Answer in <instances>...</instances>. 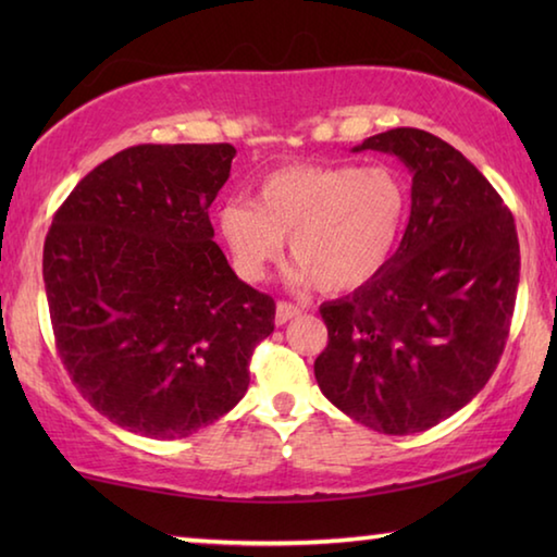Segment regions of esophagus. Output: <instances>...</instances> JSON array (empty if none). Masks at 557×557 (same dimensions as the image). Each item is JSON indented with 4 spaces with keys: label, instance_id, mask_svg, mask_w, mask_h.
<instances>
[{
    "label": "esophagus",
    "instance_id": "34e87169",
    "mask_svg": "<svg viewBox=\"0 0 557 557\" xmlns=\"http://www.w3.org/2000/svg\"><path fill=\"white\" fill-rule=\"evenodd\" d=\"M301 314V309L297 305H292V301H277L275 307V324H287L289 319H295Z\"/></svg>",
    "mask_w": 557,
    "mask_h": 557
}]
</instances>
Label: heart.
Here are the masks:
<instances>
[{
  "mask_svg": "<svg viewBox=\"0 0 557 557\" xmlns=\"http://www.w3.org/2000/svg\"><path fill=\"white\" fill-rule=\"evenodd\" d=\"M405 215L408 188L388 166L292 164L260 178L256 201H223L215 225L240 277H265L289 238L297 277L348 292L383 270Z\"/></svg>",
  "mask_w": 557,
  "mask_h": 557,
  "instance_id": "obj_1",
  "label": "heart"
}]
</instances>
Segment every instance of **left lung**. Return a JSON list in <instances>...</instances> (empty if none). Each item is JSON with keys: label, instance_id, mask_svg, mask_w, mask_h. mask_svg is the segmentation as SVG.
I'll use <instances>...</instances> for the list:
<instances>
[{"label": "left lung", "instance_id": "8db88e82", "mask_svg": "<svg viewBox=\"0 0 557 557\" xmlns=\"http://www.w3.org/2000/svg\"><path fill=\"white\" fill-rule=\"evenodd\" d=\"M398 157L412 174L410 221L379 275L319 307L314 361L326 400L383 435L435 428L492 379L511 326L518 235L469 159L425 129L398 127L354 152Z\"/></svg>", "mask_w": 557, "mask_h": 557}]
</instances>
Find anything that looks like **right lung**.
Segmentation results:
<instances>
[{
  "label": "right lung",
  "mask_w": 557,
  "mask_h": 557,
  "mask_svg": "<svg viewBox=\"0 0 557 557\" xmlns=\"http://www.w3.org/2000/svg\"><path fill=\"white\" fill-rule=\"evenodd\" d=\"M233 145H139L83 176L44 243V285L65 371L110 422L188 437L248 391L275 301L231 270L209 206Z\"/></svg>",
  "instance_id": "add662e5"
}]
</instances>
